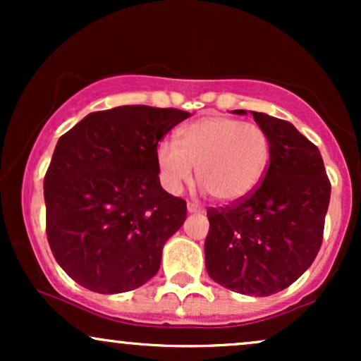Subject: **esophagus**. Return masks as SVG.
Listing matches in <instances>:
<instances>
[{
  "label": "esophagus",
  "mask_w": 361,
  "mask_h": 361,
  "mask_svg": "<svg viewBox=\"0 0 361 361\" xmlns=\"http://www.w3.org/2000/svg\"><path fill=\"white\" fill-rule=\"evenodd\" d=\"M186 209H188L190 214H198V212H202V207L197 205V204H192V202H188V205H186Z\"/></svg>",
  "instance_id": "34e87169"
}]
</instances>
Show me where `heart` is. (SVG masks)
<instances>
[{"label": "heart", "instance_id": "heart-1", "mask_svg": "<svg viewBox=\"0 0 361 361\" xmlns=\"http://www.w3.org/2000/svg\"><path fill=\"white\" fill-rule=\"evenodd\" d=\"M156 161L169 192L190 183L197 168L198 183L215 200L233 204L259 185L270 161V139L256 123L210 115L180 128L178 144H157Z\"/></svg>", "mask_w": 361, "mask_h": 361}]
</instances>
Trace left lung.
<instances>
[{
    "mask_svg": "<svg viewBox=\"0 0 361 361\" xmlns=\"http://www.w3.org/2000/svg\"><path fill=\"white\" fill-rule=\"evenodd\" d=\"M251 114L270 139V164L255 192L207 210L205 267L222 287L267 297L292 285L316 259L331 183L319 149L292 123Z\"/></svg>",
    "mask_w": 361,
    "mask_h": 361,
    "instance_id": "8db88e82",
    "label": "left lung"
}]
</instances>
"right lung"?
<instances>
[{
	"instance_id": "obj_1",
	"label": "right lung",
	"mask_w": 361,
	"mask_h": 361,
	"mask_svg": "<svg viewBox=\"0 0 361 361\" xmlns=\"http://www.w3.org/2000/svg\"><path fill=\"white\" fill-rule=\"evenodd\" d=\"M188 111L123 105L93 111L57 140L44 178L54 258L98 293L139 288L159 270L186 202L159 183L156 147Z\"/></svg>"
}]
</instances>
